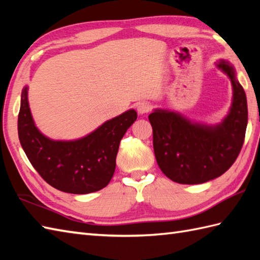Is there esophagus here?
Here are the masks:
<instances>
[{
	"instance_id": "1",
	"label": "esophagus",
	"mask_w": 260,
	"mask_h": 260,
	"mask_svg": "<svg viewBox=\"0 0 260 260\" xmlns=\"http://www.w3.org/2000/svg\"><path fill=\"white\" fill-rule=\"evenodd\" d=\"M151 109H152L151 104L147 103V102H142V103L137 105V112H139V114H141V115L148 113Z\"/></svg>"
}]
</instances>
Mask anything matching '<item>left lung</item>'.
Here are the masks:
<instances>
[{"label": "left lung", "mask_w": 260, "mask_h": 260, "mask_svg": "<svg viewBox=\"0 0 260 260\" xmlns=\"http://www.w3.org/2000/svg\"><path fill=\"white\" fill-rule=\"evenodd\" d=\"M218 67L233 84V106L221 124H196L169 110L148 115L153 147L162 172L181 184H200L222 175L235 163L245 141L248 123L247 98L236 79L235 69L224 60Z\"/></svg>", "instance_id": "1"}]
</instances>
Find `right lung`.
<instances>
[{"label":"right lung","mask_w":260,"mask_h":260,"mask_svg":"<svg viewBox=\"0 0 260 260\" xmlns=\"http://www.w3.org/2000/svg\"><path fill=\"white\" fill-rule=\"evenodd\" d=\"M136 118L131 109L80 140L52 141L36 127L25 87L18 117L19 140L32 167L48 184L62 192L86 194L102 190L112 180L120 140Z\"/></svg>","instance_id":"1"}]
</instances>
